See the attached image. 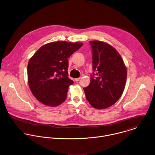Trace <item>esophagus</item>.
I'll return each mask as SVG.
<instances>
[{
	"instance_id": "1",
	"label": "esophagus",
	"mask_w": 155,
	"mask_h": 155,
	"mask_svg": "<svg viewBox=\"0 0 155 155\" xmlns=\"http://www.w3.org/2000/svg\"><path fill=\"white\" fill-rule=\"evenodd\" d=\"M80 79H81V78L80 77V78H75V80L76 81H79L80 80Z\"/></svg>"
}]
</instances>
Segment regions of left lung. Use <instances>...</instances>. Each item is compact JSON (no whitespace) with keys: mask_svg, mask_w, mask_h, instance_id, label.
Listing matches in <instances>:
<instances>
[{"mask_svg":"<svg viewBox=\"0 0 155 155\" xmlns=\"http://www.w3.org/2000/svg\"><path fill=\"white\" fill-rule=\"evenodd\" d=\"M92 51L93 73L89 85L84 87L86 99L94 108L114 105L125 88L127 69L118 52L107 43L89 41Z\"/></svg>","mask_w":155,"mask_h":155,"instance_id":"1","label":"left lung"}]
</instances>
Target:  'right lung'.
Masks as SVG:
<instances>
[{
  "instance_id": "1",
  "label": "right lung",
  "mask_w": 155,
  "mask_h": 155,
  "mask_svg": "<svg viewBox=\"0 0 155 155\" xmlns=\"http://www.w3.org/2000/svg\"><path fill=\"white\" fill-rule=\"evenodd\" d=\"M83 45L64 41L49 43L30 58L27 68L29 87L40 102L55 107L65 101L69 86L74 83L68 77V58Z\"/></svg>"
}]
</instances>
